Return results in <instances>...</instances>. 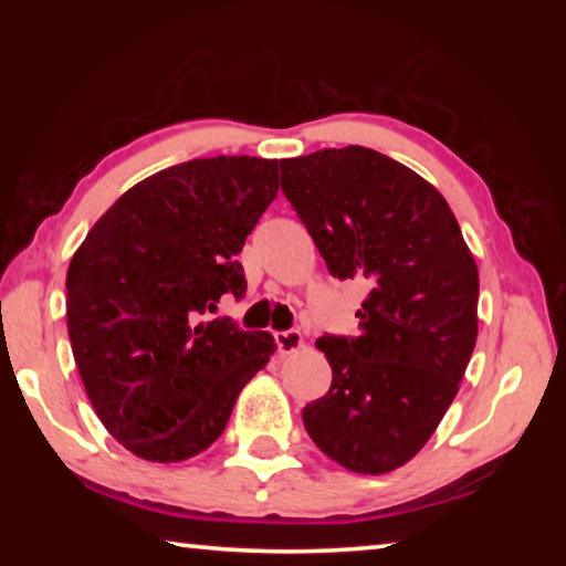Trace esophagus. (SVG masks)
<instances>
[{"label":"esophagus","instance_id":"34e87169","mask_svg":"<svg viewBox=\"0 0 566 566\" xmlns=\"http://www.w3.org/2000/svg\"><path fill=\"white\" fill-rule=\"evenodd\" d=\"M276 339V349H280V354H292L296 349L304 347V339L300 329H286V332H276L274 334Z\"/></svg>","mask_w":566,"mask_h":566}]
</instances>
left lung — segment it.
Returning a JSON list of instances; mask_svg holds the SVG:
<instances>
[{
  "instance_id": "1",
  "label": "left lung",
  "mask_w": 566,
  "mask_h": 566,
  "mask_svg": "<svg viewBox=\"0 0 566 566\" xmlns=\"http://www.w3.org/2000/svg\"><path fill=\"white\" fill-rule=\"evenodd\" d=\"M280 169L329 274L369 284L357 337L317 339L332 387L302 409L304 427L352 472H391L434 434L474 352V256L444 197L375 149H322Z\"/></svg>"
}]
</instances>
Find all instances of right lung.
Masks as SVG:
<instances>
[{
  "label": "right lung",
  "instance_id": "add662e5",
  "mask_svg": "<svg viewBox=\"0 0 566 566\" xmlns=\"http://www.w3.org/2000/svg\"><path fill=\"white\" fill-rule=\"evenodd\" d=\"M276 191V159H191L124 191L74 252L72 354L102 424L132 454L169 464L205 452L270 361V332L207 312L247 292L237 254Z\"/></svg>",
  "mask_w": 566,
  "mask_h": 566
}]
</instances>
